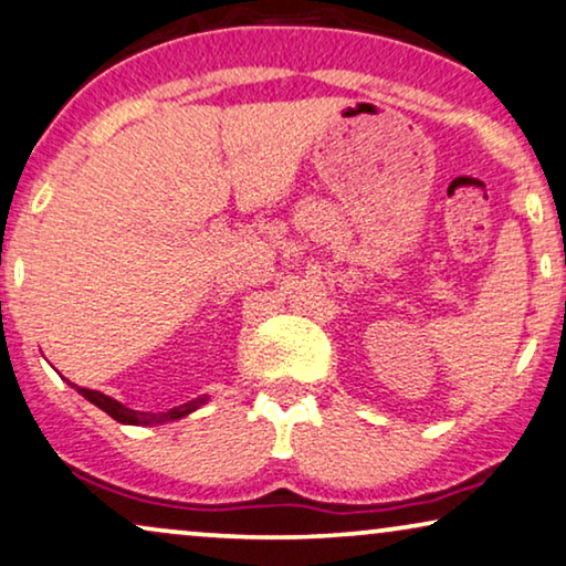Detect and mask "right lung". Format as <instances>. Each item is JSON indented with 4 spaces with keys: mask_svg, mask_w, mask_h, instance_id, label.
<instances>
[{
    "mask_svg": "<svg viewBox=\"0 0 566 566\" xmlns=\"http://www.w3.org/2000/svg\"><path fill=\"white\" fill-rule=\"evenodd\" d=\"M72 386V382H70ZM77 390L80 396H85L90 403H95L97 409H103L108 417H113L120 424H163V421H172V419H184L188 413L199 409V406H205L209 398L201 396V398H193V401H188L184 406H176V409L170 411H163V413H149V411H134L129 406H124L116 398L101 394V390H90V388H80V386H72Z\"/></svg>",
    "mask_w": 566,
    "mask_h": 566,
    "instance_id": "1",
    "label": "right lung"
}]
</instances>
